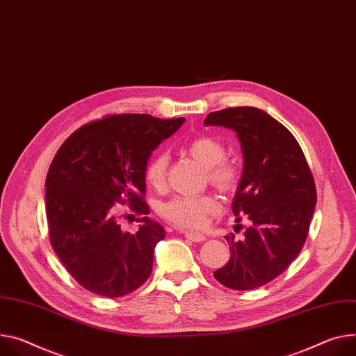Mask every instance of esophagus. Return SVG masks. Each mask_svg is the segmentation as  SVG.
<instances>
[{
    "label": "esophagus",
    "mask_w": 356,
    "mask_h": 356,
    "mask_svg": "<svg viewBox=\"0 0 356 356\" xmlns=\"http://www.w3.org/2000/svg\"><path fill=\"white\" fill-rule=\"evenodd\" d=\"M184 237L190 241H195V243H203L206 240V237L200 233H193V232H184Z\"/></svg>",
    "instance_id": "esophagus-1"
}]
</instances>
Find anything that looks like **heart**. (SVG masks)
<instances>
[{
    "label": "heart",
    "mask_w": 356,
    "mask_h": 356,
    "mask_svg": "<svg viewBox=\"0 0 356 356\" xmlns=\"http://www.w3.org/2000/svg\"><path fill=\"white\" fill-rule=\"evenodd\" d=\"M187 153L206 170L207 181L221 193H233L241 181V168L237 161L225 159L224 143L210 135L195 138L186 145ZM169 157L165 152L153 154L145 166V180L159 190L166 183ZM220 204L210 195L176 196L161 204L160 214L180 229H202Z\"/></svg>",
    "instance_id": "heart-1"
}]
</instances>
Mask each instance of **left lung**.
<instances>
[{"label": "left lung", "instance_id": "left-lung-1", "mask_svg": "<svg viewBox=\"0 0 356 356\" xmlns=\"http://www.w3.org/2000/svg\"><path fill=\"white\" fill-rule=\"evenodd\" d=\"M204 124L237 134L244 169L232 210L238 221L251 220L240 240L225 236L232 255L214 278L232 289H254L277 278L302 250L316 203L314 176L293 134L261 109H221Z\"/></svg>", "mask_w": 356, "mask_h": 356}]
</instances>
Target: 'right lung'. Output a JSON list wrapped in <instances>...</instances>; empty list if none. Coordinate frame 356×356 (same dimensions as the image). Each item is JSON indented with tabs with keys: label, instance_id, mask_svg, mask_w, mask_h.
Listing matches in <instances>:
<instances>
[{
	"label": "right lung",
	"instance_id": "1",
	"mask_svg": "<svg viewBox=\"0 0 356 356\" xmlns=\"http://www.w3.org/2000/svg\"><path fill=\"white\" fill-rule=\"evenodd\" d=\"M183 122L108 115L76 129L58 149L45 180L49 240L63 267L90 293L118 298L149 278L165 229L147 217L145 166ZM118 204L143 216L138 232L121 230Z\"/></svg>",
	"mask_w": 356,
	"mask_h": 356
}]
</instances>
